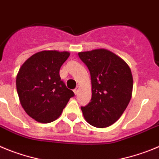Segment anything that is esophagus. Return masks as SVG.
<instances>
[{
	"mask_svg": "<svg viewBox=\"0 0 159 159\" xmlns=\"http://www.w3.org/2000/svg\"><path fill=\"white\" fill-rule=\"evenodd\" d=\"M78 91H79V87L77 86L76 88H75L74 89V93H75V95H77V94L78 93Z\"/></svg>",
	"mask_w": 159,
	"mask_h": 159,
	"instance_id": "obj_1",
	"label": "esophagus"
}]
</instances>
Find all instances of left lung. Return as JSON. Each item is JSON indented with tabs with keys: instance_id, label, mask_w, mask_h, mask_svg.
<instances>
[{
	"instance_id": "obj_1",
	"label": "left lung",
	"mask_w": 159,
	"mask_h": 159,
	"mask_svg": "<svg viewBox=\"0 0 159 159\" xmlns=\"http://www.w3.org/2000/svg\"><path fill=\"white\" fill-rule=\"evenodd\" d=\"M88 67L92 98L81 111L85 120L96 128H107L121 116L131 97L133 79L128 64L105 49L78 53Z\"/></svg>"
}]
</instances>
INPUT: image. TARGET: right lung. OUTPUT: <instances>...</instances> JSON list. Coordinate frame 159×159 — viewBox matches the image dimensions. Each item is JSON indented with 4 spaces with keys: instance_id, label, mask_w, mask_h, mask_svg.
Here are the masks:
<instances>
[{
    "instance_id": "1",
    "label": "right lung",
    "mask_w": 159,
    "mask_h": 159,
    "mask_svg": "<svg viewBox=\"0 0 159 159\" xmlns=\"http://www.w3.org/2000/svg\"><path fill=\"white\" fill-rule=\"evenodd\" d=\"M69 56L67 51H40L20 67L16 77L17 93L24 111L35 120L44 124L55 121L74 96L59 75Z\"/></svg>"
}]
</instances>
